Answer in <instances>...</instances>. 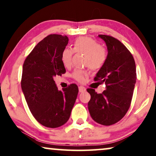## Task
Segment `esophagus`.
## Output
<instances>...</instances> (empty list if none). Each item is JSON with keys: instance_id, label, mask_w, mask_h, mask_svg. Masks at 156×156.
Instances as JSON below:
<instances>
[{"instance_id": "1", "label": "esophagus", "mask_w": 156, "mask_h": 156, "mask_svg": "<svg viewBox=\"0 0 156 156\" xmlns=\"http://www.w3.org/2000/svg\"><path fill=\"white\" fill-rule=\"evenodd\" d=\"M79 91L80 93H83V92L86 91V88L84 87H82V86H80V87H79Z\"/></svg>"}]
</instances>
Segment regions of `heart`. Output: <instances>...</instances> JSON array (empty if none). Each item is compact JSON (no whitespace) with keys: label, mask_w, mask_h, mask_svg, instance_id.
I'll use <instances>...</instances> for the list:
<instances>
[{"label":"heart","mask_w":156,"mask_h":156,"mask_svg":"<svg viewBox=\"0 0 156 156\" xmlns=\"http://www.w3.org/2000/svg\"><path fill=\"white\" fill-rule=\"evenodd\" d=\"M73 51L70 48H65L62 52L61 59L65 67H69L72 65V58L74 52L86 55L85 65L92 70L101 69L108 58V51L104 47L94 39L90 37H80L73 43ZM73 77L80 82L85 80L86 73L81 69H75Z\"/></svg>","instance_id":"b5f03b06"}]
</instances>
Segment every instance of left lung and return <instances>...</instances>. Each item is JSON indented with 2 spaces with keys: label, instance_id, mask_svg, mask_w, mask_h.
<instances>
[{
  "label": "left lung",
  "instance_id": "obj_1",
  "mask_svg": "<svg viewBox=\"0 0 156 156\" xmlns=\"http://www.w3.org/2000/svg\"><path fill=\"white\" fill-rule=\"evenodd\" d=\"M98 37L107 46L108 58L94 80L105 83V90L97 94L93 89H87L91 95L88 108L95 122L109 126L120 120L130 107L136 81V65L129 51L119 40L108 35Z\"/></svg>",
  "mask_w": 156,
  "mask_h": 156
}]
</instances>
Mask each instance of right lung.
Returning a JSON list of instances; mask_svg holds the SVG:
<instances>
[{
    "instance_id": "1",
    "label": "right lung",
    "mask_w": 156,
    "mask_h": 156,
    "mask_svg": "<svg viewBox=\"0 0 156 156\" xmlns=\"http://www.w3.org/2000/svg\"><path fill=\"white\" fill-rule=\"evenodd\" d=\"M68 41L67 36H47L34 47L23 65L22 92L31 114L46 127H59L66 123L77 97L75 83L59 91L53 80L66 72L61 55Z\"/></svg>"
}]
</instances>
